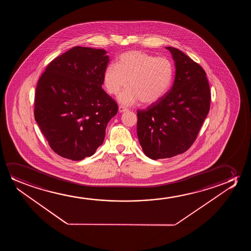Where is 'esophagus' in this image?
<instances>
[{
  "mask_svg": "<svg viewBox=\"0 0 251 251\" xmlns=\"http://www.w3.org/2000/svg\"><path fill=\"white\" fill-rule=\"evenodd\" d=\"M118 110H119V112H121V113H123V112H125V111H127V108H125L124 106H119V108H118Z\"/></svg>",
  "mask_w": 251,
  "mask_h": 251,
  "instance_id": "1",
  "label": "esophagus"
}]
</instances>
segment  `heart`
<instances>
[{
  "label": "heart",
  "mask_w": 251,
  "mask_h": 251,
  "mask_svg": "<svg viewBox=\"0 0 251 251\" xmlns=\"http://www.w3.org/2000/svg\"><path fill=\"white\" fill-rule=\"evenodd\" d=\"M173 78L172 62L165 56H155L141 50H130L119 55L117 65L107 66L103 83L107 93L118 96L121 103L133 105L140 100L146 105L158 102L167 92Z\"/></svg>",
  "instance_id": "obj_1"
}]
</instances>
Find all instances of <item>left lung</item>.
Listing matches in <instances>:
<instances>
[{"label":"left lung","mask_w":251,"mask_h":251,"mask_svg":"<svg viewBox=\"0 0 251 251\" xmlns=\"http://www.w3.org/2000/svg\"><path fill=\"white\" fill-rule=\"evenodd\" d=\"M175 62L174 83L147 110L137 111V135L151 159L172 158L196 141L210 110L211 93L206 72L178 49L166 47Z\"/></svg>","instance_id":"1"}]
</instances>
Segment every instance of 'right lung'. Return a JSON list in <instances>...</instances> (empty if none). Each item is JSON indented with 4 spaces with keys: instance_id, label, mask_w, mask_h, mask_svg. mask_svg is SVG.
I'll list each match as a JSON object with an SVG mask.
<instances>
[{
    "instance_id": "right-lung-1",
    "label": "right lung",
    "mask_w": 251,
    "mask_h": 251,
    "mask_svg": "<svg viewBox=\"0 0 251 251\" xmlns=\"http://www.w3.org/2000/svg\"><path fill=\"white\" fill-rule=\"evenodd\" d=\"M104 50L75 46L50 62L38 79L35 120L55 153L81 160L103 144L118 110L103 89Z\"/></svg>"
}]
</instances>
